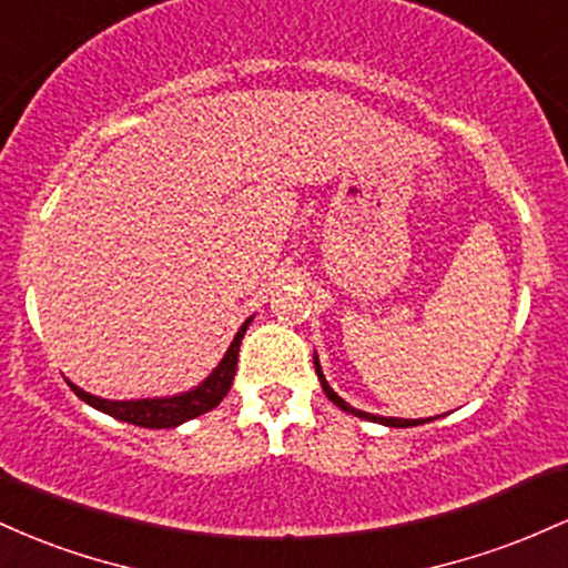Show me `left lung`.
<instances>
[{"label":"left lung","instance_id":"1","mask_svg":"<svg viewBox=\"0 0 568 568\" xmlns=\"http://www.w3.org/2000/svg\"><path fill=\"white\" fill-rule=\"evenodd\" d=\"M316 365V375H318V381H322V388H324V394H327V399H333V403L341 407V410H346V413H354V416H359V418H365V422H375V424H384V426H418V424H424V422H432V418H422V422H418V418H384V416H369V413H362V410H356V407H352L348 403H343L341 397H337V394L333 392V388H329V384L327 381H324V375H322V367H318V362H314Z\"/></svg>","mask_w":568,"mask_h":568}]
</instances>
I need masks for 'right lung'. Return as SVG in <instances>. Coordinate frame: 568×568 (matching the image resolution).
<instances>
[{
    "instance_id": "obj_1",
    "label": "right lung",
    "mask_w": 568,
    "mask_h": 568,
    "mask_svg": "<svg viewBox=\"0 0 568 568\" xmlns=\"http://www.w3.org/2000/svg\"><path fill=\"white\" fill-rule=\"evenodd\" d=\"M252 318H246L244 327L239 329L233 337L231 348L227 354L222 356V362L216 365V369L209 375L206 381L193 392L180 394V397H165V399H131V403H112V399H101L93 397V394L82 392L74 384L72 392L78 394L82 403H88L95 410L106 413V416L118 418V422L133 424V426H144V429H171V426H180L190 418H199L203 413L214 410L216 405L225 399V394L231 392L233 375H235V365H239V346L244 341L246 327H250Z\"/></svg>"
}]
</instances>
